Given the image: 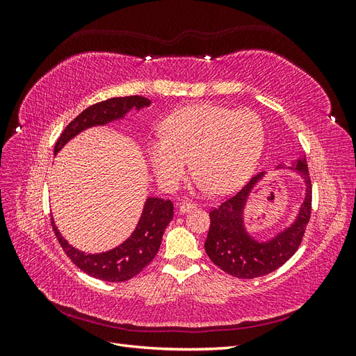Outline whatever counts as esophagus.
<instances>
[{"instance_id": "34e87169", "label": "esophagus", "mask_w": 356, "mask_h": 356, "mask_svg": "<svg viewBox=\"0 0 356 356\" xmlns=\"http://www.w3.org/2000/svg\"><path fill=\"white\" fill-rule=\"evenodd\" d=\"M193 208H196V203H195V202H182V203L179 204V212L184 213V212L191 211Z\"/></svg>"}]
</instances>
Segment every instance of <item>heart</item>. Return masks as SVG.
Masks as SVG:
<instances>
[{"instance_id": "heart-1", "label": "heart", "mask_w": 356, "mask_h": 356, "mask_svg": "<svg viewBox=\"0 0 356 356\" xmlns=\"http://www.w3.org/2000/svg\"><path fill=\"white\" fill-rule=\"evenodd\" d=\"M161 139L148 144L153 168L166 187H175L193 172L213 193H229L251 174L264 143V127L255 113L197 104L170 114Z\"/></svg>"}]
</instances>
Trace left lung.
Instances as JSON below:
<instances>
[{
    "mask_svg": "<svg viewBox=\"0 0 356 356\" xmlns=\"http://www.w3.org/2000/svg\"><path fill=\"white\" fill-rule=\"evenodd\" d=\"M296 169L306 181V199L301 204L297 221L270 242H255L248 236L242 224L243 208L261 182L263 172L254 175L236 195L211 209V225L204 251L215 266L232 276L254 279L277 270L296 254L303 241L312 211V181L307 165L298 160Z\"/></svg>",
    "mask_w": 356,
    "mask_h": 356,
    "instance_id": "left-lung-1",
    "label": "left lung"
}]
</instances>
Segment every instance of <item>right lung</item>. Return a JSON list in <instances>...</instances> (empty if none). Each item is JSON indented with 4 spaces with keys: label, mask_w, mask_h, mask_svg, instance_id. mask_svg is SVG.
<instances>
[{
    "label": "right lung",
    "mask_w": 356,
    "mask_h": 356,
    "mask_svg": "<svg viewBox=\"0 0 356 356\" xmlns=\"http://www.w3.org/2000/svg\"><path fill=\"white\" fill-rule=\"evenodd\" d=\"M149 105V101L143 96H122V98H110L106 101L90 105L81 111L70 124L63 129L55 144V153L65 145L72 136L90 126L105 124L114 118H120L131 108H143ZM174 215V203L160 197H149L144 207L141 220L131 238L120 246L102 254H83L70 246L67 241L59 234L53 224L56 239L62 246L63 252L80 270L106 282H124L136 276L139 272L153 261L156 257L165 229Z\"/></svg>",
    "instance_id": "obj_1"
}]
</instances>
